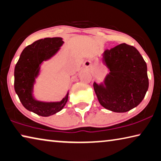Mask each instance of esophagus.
Here are the masks:
<instances>
[{
  "mask_svg": "<svg viewBox=\"0 0 161 161\" xmlns=\"http://www.w3.org/2000/svg\"><path fill=\"white\" fill-rule=\"evenodd\" d=\"M85 66L86 67H90V64L88 62H86L85 63Z\"/></svg>",
  "mask_w": 161,
  "mask_h": 161,
  "instance_id": "1",
  "label": "esophagus"
}]
</instances>
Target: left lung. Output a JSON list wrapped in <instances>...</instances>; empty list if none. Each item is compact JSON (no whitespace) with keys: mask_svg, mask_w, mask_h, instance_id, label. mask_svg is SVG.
Returning a JSON list of instances; mask_svg holds the SVG:
<instances>
[{"mask_svg":"<svg viewBox=\"0 0 161 161\" xmlns=\"http://www.w3.org/2000/svg\"><path fill=\"white\" fill-rule=\"evenodd\" d=\"M103 62L109 73L103 82L93 84L101 105L114 113H125L138 105L149 86L147 64L138 51L119 44L104 51Z\"/></svg>","mask_w":161,"mask_h":161,"instance_id":"left-lung-1","label":"left lung"}]
</instances>
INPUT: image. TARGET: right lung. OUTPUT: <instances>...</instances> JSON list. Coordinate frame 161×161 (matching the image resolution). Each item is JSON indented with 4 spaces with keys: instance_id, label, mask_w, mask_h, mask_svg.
Segmentation results:
<instances>
[{
    "instance_id": "obj_1",
    "label": "right lung",
    "mask_w": 161,
    "mask_h": 161,
    "mask_svg": "<svg viewBox=\"0 0 161 161\" xmlns=\"http://www.w3.org/2000/svg\"><path fill=\"white\" fill-rule=\"evenodd\" d=\"M64 44L62 38H45L25 47L14 69V89L24 108L38 115L48 117L62 110L69 92L59 102H43L34 97V86L42 63L53 57Z\"/></svg>"
}]
</instances>
